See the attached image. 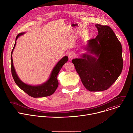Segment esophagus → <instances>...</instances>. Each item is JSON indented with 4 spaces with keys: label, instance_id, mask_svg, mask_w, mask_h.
Listing matches in <instances>:
<instances>
[{
    "label": "esophagus",
    "instance_id": "34e87169",
    "mask_svg": "<svg viewBox=\"0 0 133 133\" xmlns=\"http://www.w3.org/2000/svg\"><path fill=\"white\" fill-rule=\"evenodd\" d=\"M68 56L69 58L70 59H72V58H73L74 57L75 54H74L73 52H71H71H69L68 53Z\"/></svg>",
    "mask_w": 133,
    "mask_h": 133
}]
</instances>
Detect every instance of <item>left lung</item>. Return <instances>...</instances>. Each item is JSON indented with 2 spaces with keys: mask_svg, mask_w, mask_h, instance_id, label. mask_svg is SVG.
I'll return each instance as SVG.
<instances>
[{
  "mask_svg": "<svg viewBox=\"0 0 133 133\" xmlns=\"http://www.w3.org/2000/svg\"><path fill=\"white\" fill-rule=\"evenodd\" d=\"M95 26L98 35L87 41L86 52L81 58L73 59L72 63L87 90L101 91L108 89L122 72V47L110 27Z\"/></svg>",
  "mask_w": 133,
  "mask_h": 133,
  "instance_id": "1",
  "label": "left lung"
}]
</instances>
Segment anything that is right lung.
Instances as JSON below:
<instances>
[{"instance_id": "right-lung-1", "label": "right lung", "mask_w": 133, "mask_h": 133, "mask_svg": "<svg viewBox=\"0 0 133 133\" xmlns=\"http://www.w3.org/2000/svg\"><path fill=\"white\" fill-rule=\"evenodd\" d=\"M26 32H23L19 34L17 36L16 38L15 43L11 51V69L12 77L17 85L31 97H32L34 98H38L50 96L54 93L57 88L58 87L59 84L57 80L58 74L61 68H62L63 66L67 62L68 60V56H65L57 62V63L56 64V65L53 68L48 79L45 83L37 85H32L24 83L19 78L18 76L16 73L13 64L12 55L16 45V41L19 37L22 35H23Z\"/></svg>"}]
</instances>
